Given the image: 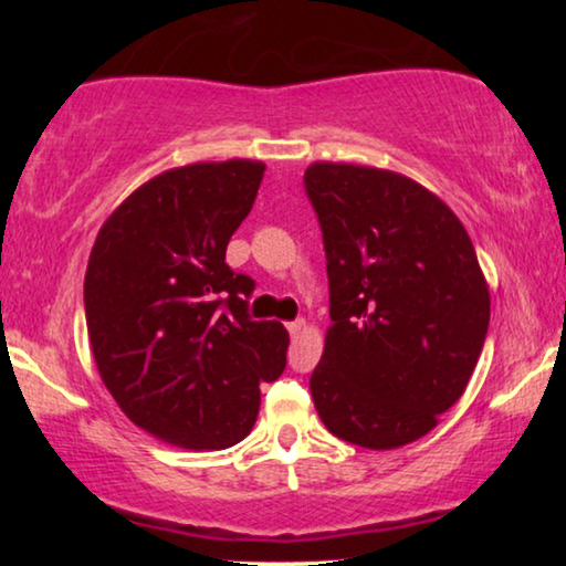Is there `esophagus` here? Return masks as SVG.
Returning a JSON list of instances; mask_svg holds the SVG:
<instances>
[{"label":"esophagus","mask_w":566,"mask_h":566,"mask_svg":"<svg viewBox=\"0 0 566 566\" xmlns=\"http://www.w3.org/2000/svg\"><path fill=\"white\" fill-rule=\"evenodd\" d=\"M285 327H289L291 335L296 337V335H301V332L306 329V322H304V319H296V322H289V324H285Z\"/></svg>","instance_id":"34e87169"}]
</instances>
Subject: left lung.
<instances>
[{
    "label": "left lung",
    "instance_id": "8db88e82",
    "mask_svg": "<svg viewBox=\"0 0 566 566\" xmlns=\"http://www.w3.org/2000/svg\"><path fill=\"white\" fill-rule=\"evenodd\" d=\"M329 329L314 407L332 436L389 451L461 399L490 327V289L451 208L389 169L314 161Z\"/></svg>",
    "mask_w": 566,
    "mask_h": 566
}]
</instances>
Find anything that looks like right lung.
I'll list each match as a JSON object with an SVG mask.
<instances>
[{
    "label": "right lung",
    "mask_w": 566,
    "mask_h": 566,
    "mask_svg": "<svg viewBox=\"0 0 566 566\" xmlns=\"http://www.w3.org/2000/svg\"><path fill=\"white\" fill-rule=\"evenodd\" d=\"M262 175L252 159L167 169L115 208L92 247L84 312L97 370L123 415L165 443H239L260 384L285 368L289 332L250 319L254 281L227 265Z\"/></svg>",
    "instance_id": "add662e5"
}]
</instances>
